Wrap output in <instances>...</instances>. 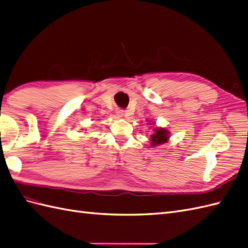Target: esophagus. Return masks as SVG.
<instances>
[{"mask_svg":"<svg viewBox=\"0 0 248 248\" xmlns=\"http://www.w3.org/2000/svg\"><path fill=\"white\" fill-rule=\"evenodd\" d=\"M116 113H117V116H118L119 118H122V117L125 116V111L122 110V109H118V110L116 111Z\"/></svg>","mask_w":248,"mask_h":248,"instance_id":"1","label":"esophagus"}]
</instances>
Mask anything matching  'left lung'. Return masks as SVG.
Wrapping results in <instances>:
<instances>
[{"mask_svg":"<svg viewBox=\"0 0 248 248\" xmlns=\"http://www.w3.org/2000/svg\"><path fill=\"white\" fill-rule=\"evenodd\" d=\"M152 124V123H150ZM170 132L168 129L162 128V127H155L154 129L153 135L150 136V145L152 146H158L160 144H164L170 140Z\"/></svg>","mask_w":248,"mask_h":248,"instance_id":"1","label":"left lung"}]
</instances>
